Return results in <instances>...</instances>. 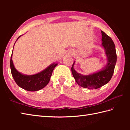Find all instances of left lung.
Here are the masks:
<instances>
[{
    "label": "left lung",
    "mask_w": 130,
    "mask_h": 130,
    "mask_svg": "<svg viewBox=\"0 0 130 130\" xmlns=\"http://www.w3.org/2000/svg\"><path fill=\"white\" fill-rule=\"evenodd\" d=\"M102 32V46L106 51L108 61L106 68L99 72L88 75H82L74 69V62L71 67V72L77 83L82 87L88 89H98L108 83L114 73L117 61L115 45L112 38L104 32Z\"/></svg>",
    "instance_id": "8db88e82"
}]
</instances>
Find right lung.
I'll list each match as a JSON object with an SVG mask.
<instances>
[{
    "mask_svg": "<svg viewBox=\"0 0 130 130\" xmlns=\"http://www.w3.org/2000/svg\"><path fill=\"white\" fill-rule=\"evenodd\" d=\"M21 37L19 36L18 38ZM17 39V40H18ZM13 54V52H12ZM12 54L10 57L11 73L14 81L19 87L28 91L35 92L42 89L48 83L52 71L57 63H53L41 72L32 75H25L19 73L14 67L12 61Z\"/></svg>",
    "mask_w": 130,
    "mask_h": 130,
    "instance_id": "add662e5",
    "label": "right lung"
}]
</instances>
